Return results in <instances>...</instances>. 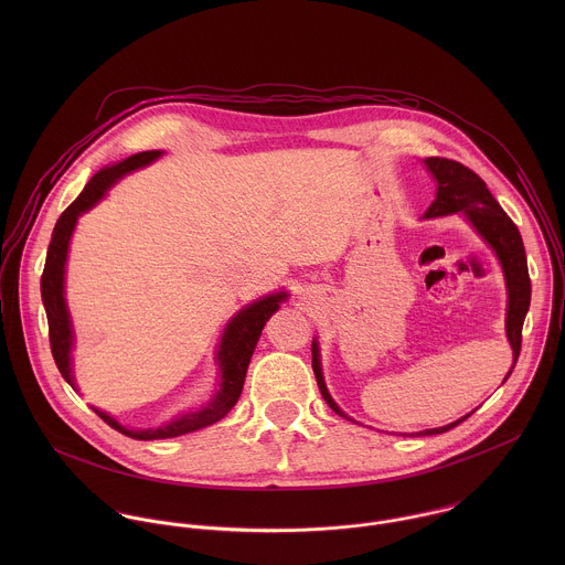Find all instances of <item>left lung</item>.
I'll list each match as a JSON object with an SVG mask.
<instances>
[{
  "mask_svg": "<svg viewBox=\"0 0 565 565\" xmlns=\"http://www.w3.org/2000/svg\"><path fill=\"white\" fill-rule=\"evenodd\" d=\"M424 162L437 180V198L428 206L424 217L466 213V217L472 222V226L479 231V235L493 247V252L500 258V265H502L504 278H507V291H509L507 337H509V343L513 348V367H515V361H518L520 348H522V323H524L529 305H531V278H529L526 252H524V243L520 237V231L511 222V217L502 211V206L495 202V198L487 189L483 178L479 173H475L470 167H466L461 162L450 161V159H439V157H430ZM318 352H320L318 343H313V372H316L318 387L322 392L323 401L337 415L348 417L330 398V394L323 385L322 367H320V354ZM513 367L509 370L507 379L511 376ZM472 413H468L466 417H461V419H457L448 426L428 428V430H422L417 435L446 433V430L455 428L457 424H461L463 419H468Z\"/></svg>",
  "mask_w": 565,
  "mask_h": 565,
  "instance_id": "8db88e82",
  "label": "left lung"
}]
</instances>
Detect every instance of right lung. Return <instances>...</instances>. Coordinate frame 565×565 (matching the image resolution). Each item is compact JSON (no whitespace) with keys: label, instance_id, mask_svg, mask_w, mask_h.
Masks as SVG:
<instances>
[{"label":"right lung","instance_id":"1","mask_svg":"<svg viewBox=\"0 0 565 565\" xmlns=\"http://www.w3.org/2000/svg\"><path fill=\"white\" fill-rule=\"evenodd\" d=\"M161 157L159 150H150V152H141L135 154L126 161L117 162L113 167H106L102 171H97L86 186L82 189L81 195L63 211V215L58 217L54 233H52V242L47 247V258H45V269L41 276V298L45 305V313H47V326H50V345H52V354L54 361L63 374V379L74 387V376H72V322H70V313H67V305H65V260H67V249H70V239L72 233L76 228V222L81 217V213L88 211L95 202H99L104 198V193L128 171L139 169L143 164H150ZM287 298V294H276V296H267L249 307H245L239 311V316H235V320L228 323L222 343H220V367H222V390L217 392L215 401L206 404L202 411L198 413H186L173 422H169L167 426L161 428H150V430H128L124 428L119 422H115L110 415H106L104 411L95 413L115 430L132 437V439H169V437H178L204 426H211L215 422H220L222 417H226V413L235 406L239 401L243 390V381H245V372L252 359V352L256 348V341L260 337V330L265 322L278 311L280 302Z\"/></svg>","mask_w":565,"mask_h":565}]
</instances>
